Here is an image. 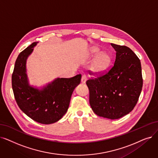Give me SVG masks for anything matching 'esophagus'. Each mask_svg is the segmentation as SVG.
I'll return each instance as SVG.
<instances>
[{
    "label": "esophagus",
    "instance_id": "1",
    "mask_svg": "<svg viewBox=\"0 0 158 158\" xmlns=\"http://www.w3.org/2000/svg\"><path fill=\"white\" fill-rule=\"evenodd\" d=\"M86 80V76L85 75H83V76H82V78H81V83H85Z\"/></svg>",
    "mask_w": 158,
    "mask_h": 158
}]
</instances>
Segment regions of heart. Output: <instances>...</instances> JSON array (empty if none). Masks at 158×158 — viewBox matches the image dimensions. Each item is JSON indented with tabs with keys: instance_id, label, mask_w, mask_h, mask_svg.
Here are the masks:
<instances>
[{
	"instance_id": "obj_1",
	"label": "heart",
	"mask_w": 158,
	"mask_h": 158,
	"mask_svg": "<svg viewBox=\"0 0 158 158\" xmlns=\"http://www.w3.org/2000/svg\"><path fill=\"white\" fill-rule=\"evenodd\" d=\"M93 54L96 55L99 52L98 48H93L91 50ZM110 62V57L106 53L100 54L95 58L91 66V70L95 73H100L106 70Z\"/></svg>"
}]
</instances>
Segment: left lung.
Returning <instances> with one entry per match:
<instances>
[{"instance_id":"obj_1","label":"left lung","mask_w":158,"mask_h":158,"mask_svg":"<svg viewBox=\"0 0 158 158\" xmlns=\"http://www.w3.org/2000/svg\"><path fill=\"white\" fill-rule=\"evenodd\" d=\"M111 46L116 51L114 65L96 78L88 79L86 84L94 112L100 117L116 119L135 107L142 90L143 77L140 60L135 53L126 46L112 43Z\"/></svg>"}]
</instances>
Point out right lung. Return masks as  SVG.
<instances>
[{
	"instance_id": "right-lung-1",
	"label": "right lung",
	"mask_w": 158,
	"mask_h": 158,
	"mask_svg": "<svg viewBox=\"0 0 158 158\" xmlns=\"http://www.w3.org/2000/svg\"><path fill=\"white\" fill-rule=\"evenodd\" d=\"M37 42L20 52L12 73L13 94L20 109L33 121L48 125L56 123L66 113L72 92L81 82V75L70 78H58L42 90L29 86L26 61Z\"/></svg>"
}]
</instances>
